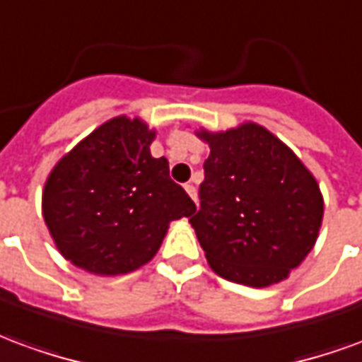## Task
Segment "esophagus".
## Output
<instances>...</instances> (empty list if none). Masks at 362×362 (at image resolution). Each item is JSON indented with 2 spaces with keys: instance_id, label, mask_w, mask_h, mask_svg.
<instances>
[{
  "instance_id": "esophagus-1",
  "label": "esophagus",
  "mask_w": 362,
  "mask_h": 362,
  "mask_svg": "<svg viewBox=\"0 0 362 362\" xmlns=\"http://www.w3.org/2000/svg\"><path fill=\"white\" fill-rule=\"evenodd\" d=\"M184 188H186V192H188V196L192 197L194 202H197V189H196V186H194L192 182H188V184H186Z\"/></svg>"
}]
</instances>
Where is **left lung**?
<instances>
[{
    "mask_svg": "<svg viewBox=\"0 0 362 362\" xmlns=\"http://www.w3.org/2000/svg\"><path fill=\"white\" fill-rule=\"evenodd\" d=\"M197 137L211 153L189 223L209 266L248 287L279 283L318 238L324 202L314 176L258 124Z\"/></svg>",
    "mask_w": 362,
    "mask_h": 362,
    "instance_id": "obj_1",
    "label": "left lung"
}]
</instances>
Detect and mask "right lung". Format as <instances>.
Returning a JSON list of instances; mask_svg holds the SVG:
<instances>
[{
    "instance_id": "add662e5",
    "label": "right lung",
    "mask_w": 362,
    "mask_h": 362,
    "mask_svg": "<svg viewBox=\"0 0 362 362\" xmlns=\"http://www.w3.org/2000/svg\"><path fill=\"white\" fill-rule=\"evenodd\" d=\"M155 132L126 116L106 122L54 166L42 213L62 256L98 275L134 272L163 243L170 221L196 204L151 157Z\"/></svg>"
}]
</instances>
